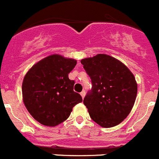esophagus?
I'll return each mask as SVG.
<instances>
[{
	"label": "esophagus",
	"instance_id": "esophagus-1",
	"mask_svg": "<svg viewBox=\"0 0 159 159\" xmlns=\"http://www.w3.org/2000/svg\"><path fill=\"white\" fill-rule=\"evenodd\" d=\"M80 95L82 96V97H83V99L84 98L85 95H86V92H85V90H83V91H82V92L80 93Z\"/></svg>",
	"mask_w": 159,
	"mask_h": 159
}]
</instances>
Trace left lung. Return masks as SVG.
<instances>
[{
    "label": "left lung",
    "mask_w": 159,
    "mask_h": 159,
    "mask_svg": "<svg viewBox=\"0 0 159 159\" xmlns=\"http://www.w3.org/2000/svg\"><path fill=\"white\" fill-rule=\"evenodd\" d=\"M90 77L92 89L83 103L91 119L103 128L121 123L131 112L138 85L129 69L115 58L105 54L81 60Z\"/></svg>",
    "instance_id": "1"
}]
</instances>
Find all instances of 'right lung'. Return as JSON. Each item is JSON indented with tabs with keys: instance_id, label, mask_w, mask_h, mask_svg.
<instances>
[{
	"instance_id": "add662e5",
	"label": "right lung",
	"mask_w": 159,
	"mask_h": 159,
	"mask_svg": "<svg viewBox=\"0 0 159 159\" xmlns=\"http://www.w3.org/2000/svg\"><path fill=\"white\" fill-rule=\"evenodd\" d=\"M76 60L54 54L34 64L22 83L23 101L31 116L42 125L55 127L65 121L75 105L83 101L73 91L69 73Z\"/></svg>"
}]
</instances>
